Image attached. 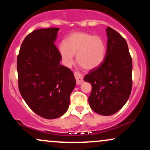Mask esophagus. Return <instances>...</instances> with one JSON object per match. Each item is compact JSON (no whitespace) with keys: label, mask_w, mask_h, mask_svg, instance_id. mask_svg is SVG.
<instances>
[{"label":"esophagus","mask_w":150,"mask_h":150,"mask_svg":"<svg viewBox=\"0 0 150 150\" xmlns=\"http://www.w3.org/2000/svg\"><path fill=\"white\" fill-rule=\"evenodd\" d=\"M74 75H75V79H76V83L77 85H80L82 82H83V77H82V75L79 73V72H75L74 73Z\"/></svg>","instance_id":"esophagus-1"}]
</instances>
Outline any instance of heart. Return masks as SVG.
<instances>
[{
  "instance_id": "1",
  "label": "heart",
  "mask_w": 150,
  "mask_h": 150,
  "mask_svg": "<svg viewBox=\"0 0 150 150\" xmlns=\"http://www.w3.org/2000/svg\"><path fill=\"white\" fill-rule=\"evenodd\" d=\"M58 53L62 62L66 66L76 61L86 70L98 68L104 61L106 53V42L99 36L77 32L71 34L58 46Z\"/></svg>"
}]
</instances>
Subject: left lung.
<instances>
[{
  "instance_id": "left-lung-1",
  "label": "left lung",
  "mask_w": 150,
  "mask_h": 150,
  "mask_svg": "<svg viewBox=\"0 0 150 150\" xmlns=\"http://www.w3.org/2000/svg\"><path fill=\"white\" fill-rule=\"evenodd\" d=\"M107 50L104 61L84 77L92 85L88 98L94 112L111 116L124 106L132 89V58L125 39L111 27L106 28Z\"/></svg>"
}]
</instances>
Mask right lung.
Instances as JSON below:
<instances>
[{"label":"right lung","mask_w":150,"mask_h":150,"mask_svg":"<svg viewBox=\"0 0 150 150\" xmlns=\"http://www.w3.org/2000/svg\"><path fill=\"white\" fill-rule=\"evenodd\" d=\"M59 30L39 29L29 34L17 60L20 94L34 113L46 119L65 114L76 84L73 72L60 64L54 44Z\"/></svg>","instance_id":"add662e5"}]
</instances>
